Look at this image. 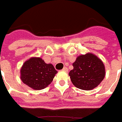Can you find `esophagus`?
Segmentation results:
<instances>
[{
    "label": "esophagus",
    "mask_w": 122,
    "mask_h": 122,
    "mask_svg": "<svg viewBox=\"0 0 122 122\" xmlns=\"http://www.w3.org/2000/svg\"><path fill=\"white\" fill-rule=\"evenodd\" d=\"M62 70L65 71V72H67V71L68 70V68H67V67H64V68H63Z\"/></svg>",
    "instance_id": "esophagus-1"
}]
</instances>
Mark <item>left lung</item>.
Returning <instances> with one entry per match:
<instances>
[{"instance_id": "1", "label": "left lung", "mask_w": 122, "mask_h": 122, "mask_svg": "<svg viewBox=\"0 0 122 122\" xmlns=\"http://www.w3.org/2000/svg\"><path fill=\"white\" fill-rule=\"evenodd\" d=\"M69 76L76 88L90 90L98 86L105 77V67L96 56L88 53L78 56L73 63Z\"/></svg>"}]
</instances>
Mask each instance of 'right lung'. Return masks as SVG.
<instances>
[{"label": "right lung", "instance_id": "1", "mask_svg": "<svg viewBox=\"0 0 122 122\" xmlns=\"http://www.w3.org/2000/svg\"><path fill=\"white\" fill-rule=\"evenodd\" d=\"M21 80L34 90H42L52 82L57 73L51 64H46L40 58H31L20 70Z\"/></svg>", "mask_w": 122, "mask_h": 122}]
</instances>
